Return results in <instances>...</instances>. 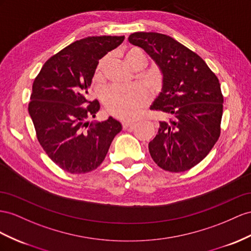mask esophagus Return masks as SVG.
<instances>
[{"mask_svg": "<svg viewBox=\"0 0 251 251\" xmlns=\"http://www.w3.org/2000/svg\"><path fill=\"white\" fill-rule=\"evenodd\" d=\"M122 125H123V128L124 129H126V128L130 127V126H133L134 125V122H130V121H125L122 123Z\"/></svg>", "mask_w": 251, "mask_h": 251, "instance_id": "obj_1", "label": "esophagus"}]
</instances>
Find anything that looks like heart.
I'll list each match as a JSON object with an SVG mask.
<instances>
[{
    "instance_id": "b5f03b06",
    "label": "heart",
    "mask_w": 251,
    "mask_h": 251,
    "mask_svg": "<svg viewBox=\"0 0 251 251\" xmlns=\"http://www.w3.org/2000/svg\"><path fill=\"white\" fill-rule=\"evenodd\" d=\"M138 56L144 57L142 50L138 48H131L125 53L124 58L126 63L129 64V62ZM105 62V59H101L98 64L94 75L96 80H100L101 78ZM102 100H104V104L107 107L108 111L114 117L130 120L136 118L140 113L141 108L147 104L149 94L145 90L136 86L127 88L113 87L104 92Z\"/></svg>"
}]
</instances>
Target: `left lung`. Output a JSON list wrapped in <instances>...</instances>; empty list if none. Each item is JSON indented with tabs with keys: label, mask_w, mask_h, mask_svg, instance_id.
<instances>
[{
	"label": "left lung",
	"mask_w": 251,
	"mask_h": 251,
	"mask_svg": "<svg viewBox=\"0 0 251 251\" xmlns=\"http://www.w3.org/2000/svg\"><path fill=\"white\" fill-rule=\"evenodd\" d=\"M143 49L162 73V90L151 106L168 119L149 144L160 168L179 173L192 169L208 155L221 133L223 94L216 75L201 57L172 37L133 33L128 38Z\"/></svg>",
	"instance_id": "obj_1"
}]
</instances>
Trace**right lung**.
<instances>
[{"label":"right lung","mask_w":251,"mask_h":251,"mask_svg":"<svg viewBox=\"0 0 251 251\" xmlns=\"http://www.w3.org/2000/svg\"><path fill=\"white\" fill-rule=\"evenodd\" d=\"M124 38L95 36L71 43L43 64L34 80L28 113L37 139L53 162L71 174L100 166L122 130V124L111 117L88 121L100 108L98 100H88V89L99 60Z\"/></svg>","instance_id":"right-lung-1"}]
</instances>
